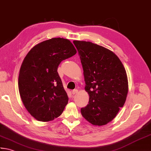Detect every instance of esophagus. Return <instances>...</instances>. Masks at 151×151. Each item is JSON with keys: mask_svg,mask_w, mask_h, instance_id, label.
<instances>
[{"mask_svg": "<svg viewBox=\"0 0 151 151\" xmlns=\"http://www.w3.org/2000/svg\"><path fill=\"white\" fill-rule=\"evenodd\" d=\"M78 92V89H73L72 91V95H75V94H76Z\"/></svg>", "mask_w": 151, "mask_h": 151, "instance_id": "34e87169", "label": "esophagus"}]
</instances>
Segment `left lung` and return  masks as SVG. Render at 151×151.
<instances>
[{
    "label": "left lung",
    "instance_id": "left-lung-1",
    "mask_svg": "<svg viewBox=\"0 0 151 151\" xmlns=\"http://www.w3.org/2000/svg\"><path fill=\"white\" fill-rule=\"evenodd\" d=\"M83 70L85 89L89 95L83 117L94 126L112 121L123 107L128 92L127 73L112 51L89 41H73Z\"/></svg>",
    "mask_w": 151,
    "mask_h": 151
}]
</instances>
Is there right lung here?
<instances>
[{
  "instance_id": "right-lung-1",
  "label": "right lung",
  "mask_w": 151,
  "mask_h": 151,
  "mask_svg": "<svg viewBox=\"0 0 151 151\" xmlns=\"http://www.w3.org/2000/svg\"><path fill=\"white\" fill-rule=\"evenodd\" d=\"M77 51L70 41L52 38L36 45L20 68L18 88L25 109L36 120L49 122L58 117L68 97L57 72L60 62Z\"/></svg>"
}]
</instances>
